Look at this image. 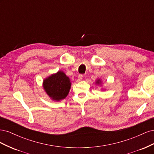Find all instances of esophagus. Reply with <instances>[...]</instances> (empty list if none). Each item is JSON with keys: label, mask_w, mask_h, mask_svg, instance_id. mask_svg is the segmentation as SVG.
<instances>
[{"label": "esophagus", "mask_w": 154, "mask_h": 154, "mask_svg": "<svg viewBox=\"0 0 154 154\" xmlns=\"http://www.w3.org/2000/svg\"><path fill=\"white\" fill-rule=\"evenodd\" d=\"M78 80H82V78H83V74H78Z\"/></svg>", "instance_id": "obj_1"}]
</instances>
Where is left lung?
I'll return each mask as SVG.
<instances>
[{
    "instance_id": "1",
    "label": "left lung",
    "mask_w": 154,
    "mask_h": 154,
    "mask_svg": "<svg viewBox=\"0 0 154 154\" xmlns=\"http://www.w3.org/2000/svg\"><path fill=\"white\" fill-rule=\"evenodd\" d=\"M69 78L62 71L53 74L44 81V88L47 94L54 100L60 101L66 98L70 88Z\"/></svg>"
}]
</instances>
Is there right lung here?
<instances>
[{"instance_id":"1","label":"right lung","mask_w":154,"mask_h":154,"mask_svg":"<svg viewBox=\"0 0 154 154\" xmlns=\"http://www.w3.org/2000/svg\"><path fill=\"white\" fill-rule=\"evenodd\" d=\"M100 80H99L98 81H97V83H100Z\"/></svg>"}]
</instances>
